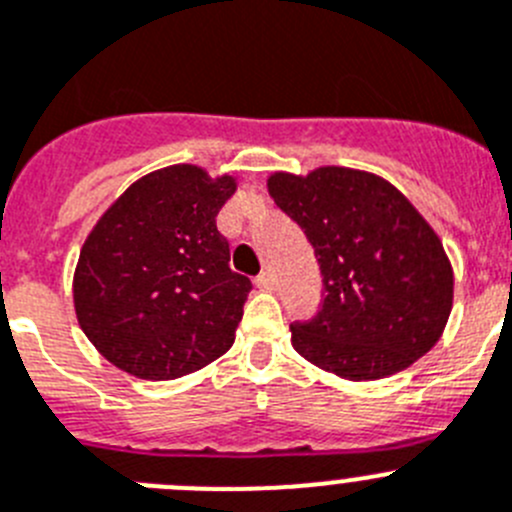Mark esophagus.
<instances>
[{"mask_svg": "<svg viewBox=\"0 0 512 512\" xmlns=\"http://www.w3.org/2000/svg\"><path fill=\"white\" fill-rule=\"evenodd\" d=\"M255 283H257V288H262V290H273L275 278H273V273H270V270H265V273L257 275Z\"/></svg>", "mask_w": 512, "mask_h": 512, "instance_id": "1", "label": "esophagus"}]
</instances>
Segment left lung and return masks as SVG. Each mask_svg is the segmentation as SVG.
I'll list each match as a JSON object with an SVG mask.
<instances>
[{"label": "left lung", "mask_w": 512, "mask_h": 512, "mask_svg": "<svg viewBox=\"0 0 512 512\" xmlns=\"http://www.w3.org/2000/svg\"><path fill=\"white\" fill-rule=\"evenodd\" d=\"M267 191L303 229L324 278L311 321L290 342L311 365L354 382L411 367L444 334L454 270L439 234L385 178L324 165L273 173Z\"/></svg>", "instance_id": "1"}]
</instances>
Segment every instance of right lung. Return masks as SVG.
Segmentation results:
<instances>
[{"label": "right lung", "mask_w": 512, "mask_h": 512, "mask_svg": "<svg viewBox=\"0 0 512 512\" xmlns=\"http://www.w3.org/2000/svg\"><path fill=\"white\" fill-rule=\"evenodd\" d=\"M232 176L168 165L132 183L86 237L73 273L76 319L114 367L176 380L234 344L250 278L229 267L216 214Z\"/></svg>", "instance_id": "obj_1"}]
</instances>
